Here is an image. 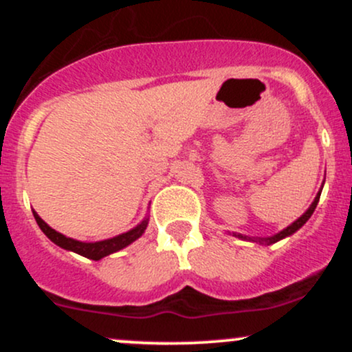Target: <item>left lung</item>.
I'll use <instances>...</instances> for the list:
<instances>
[{"instance_id": "8db88e82", "label": "left lung", "mask_w": 352, "mask_h": 352, "mask_svg": "<svg viewBox=\"0 0 352 352\" xmlns=\"http://www.w3.org/2000/svg\"><path fill=\"white\" fill-rule=\"evenodd\" d=\"M322 190V188H321ZM321 190H319L318 192V195H316V199H314V201L313 204H311V207L306 210L305 213H302V215L298 218L296 221H293L292 225H289V227H286L285 230H281L280 233H276V235H273V236H268V238H252V236H245V235H240V233H233V235L235 236H238V238H241V240H252V241H258V243H261V245H272V243H276V241H280V240H283V238H286V236H289V235H293L294 232H298V230H300L302 225L306 223V221L309 220V217L313 215V212H314V208H316V205H318V201H319V197H321Z\"/></svg>"}]
</instances>
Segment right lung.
<instances>
[{
	"label": "right lung",
	"instance_id": "add662e5",
	"mask_svg": "<svg viewBox=\"0 0 352 352\" xmlns=\"http://www.w3.org/2000/svg\"><path fill=\"white\" fill-rule=\"evenodd\" d=\"M33 215L36 218V221H38L39 228L43 230L44 235L50 238L52 243H56L64 250H69V252L78 253L80 256H86L89 260H96V261L100 260V258L107 256V254L119 252V250H122L125 246L131 245L132 241H135L137 238L142 236V233L145 232V228H147V223H148V218H145L142 223L137 225L135 228L129 230V232L122 233V235H117L114 238H109V240H102V241H94V243H86V241H78L74 240V238H67L64 236L63 233L56 232V230L51 228L50 225H47L46 221H44L43 218L34 212V210H33Z\"/></svg>",
	"mask_w": 352,
	"mask_h": 352
}]
</instances>
